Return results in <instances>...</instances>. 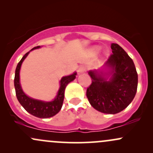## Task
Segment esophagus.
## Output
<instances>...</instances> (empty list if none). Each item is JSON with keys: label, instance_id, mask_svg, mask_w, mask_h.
<instances>
[{"label": "esophagus", "instance_id": "esophagus-1", "mask_svg": "<svg viewBox=\"0 0 153 153\" xmlns=\"http://www.w3.org/2000/svg\"><path fill=\"white\" fill-rule=\"evenodd\" d=\"M85 71H86V68H85V66H81V67H80V68H78V73H79V74H80V73H83V72H85Z\"/></svg>", "mask_w": 153, "mask_h": 153}]
</instances>
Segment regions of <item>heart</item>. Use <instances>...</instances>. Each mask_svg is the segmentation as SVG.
<instances>
[{"mask_svg": "<svg viewBox=\"0 0 153 153\" xmlns=\"http://www.w3.org/2000/svg\"><path fill=\"white\" fill-rule=\"evenodd\" d=\"M100 48L99 47H94L92 48H91V50H89V53H90L91 55H96V54H98V52H99Z\"/></svg>", "mask_w": 153, "mask_h": 153, "instance_id": "b5f03b06", "label": "heart"}]
</instances>
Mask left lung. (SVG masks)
Returning a JSON list of instances; mask_svg holds the SVG:
<instances>
[{"label": "left lung", "mask_w": 153, "mask_h": 153, "mask_svg": "<svg viewBox=\"0 0 153 153\" xmlns=\"http://www.w3.org/2000/svg\"><path fill=\"white\" fill-rule=\"evenodd\" d=\"M112 54L101 69L90 71L92 83L86 96L95 109L115 114L126 108L134 99L138 75L134 62L117 44L111 45Z\"/></svg>", "instance_id": "left-lung-1"}]
</instances>
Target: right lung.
<instances>
[{
	"label": "right lung",
	"mask_w": 153,
	"mask_h": 153,
	"mask_svg": "<svg viewBox=\"0 0 153 153\" xmlns=\"http://www.w3.org/2000/svg\"><path fill=\"white\" fill-rule=\"evenodd\" d=\"M40 47H41L40 46H37L31 49L29 52L24 54L20 62L18 63L15 71L14 87L17 99L21 103V105L24 107V109L34 117H38V118L46 119L56 115L60 111L62 106L63 101H64L65 88L68 83L75 80V78H76L75 76H76L77 73L76 72H75L73 74L68 75V76H64L61 78L60 81H59L60 85H59V88L57 91V96L52 101H41V100L32 99V98L28 96L23 91L20 83V75H19V73H20L21 67H22V62H24V60L27 57L29 52L33 50H36V49L40 48Z\"/></svg>",
	"instance_id": "add662e5"
}]
</instances>
